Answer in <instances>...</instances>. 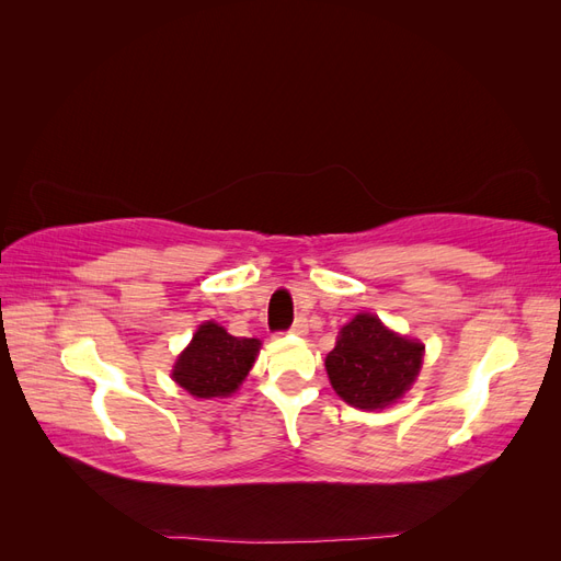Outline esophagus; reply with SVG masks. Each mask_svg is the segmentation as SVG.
<instances>
[{"mask_svg": "<svg viewBox=\"0 0 561 561\" xmlns=\"http://www.w3.org/2000/svg\"><path fill=\"white\" fill-rule=\"evenodd\" d=\"M290 332L293 334H299V336H304V334H307L309 332V320L307 318H297L295 322H293V328H290Z\"/></svg>", "mask_w": 561, "mask_h": 561, "instance_id": "1", "label": "esophagus"}]
</instances>
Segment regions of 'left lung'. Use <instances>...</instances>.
<instances>
[{
	"instance_id": "obj_1",
	"label": "left lung",
	"mask_w": 561,
	"mask_h": 561,
	"mask_svg": "<svg viewBox=\"0 0 561 561\" xmlns=\"http://www.w3.org/2000/svg\"><path fill=\"white\" fill-rule=\"evenodd\" d=\"M421 363L423 344L388 330L377 316L358 313L339 332L325 369L344 402L360 410H383L410 390Z\"/></svg>"
}]
</instances>
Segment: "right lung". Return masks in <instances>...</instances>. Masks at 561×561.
<instances>
[{"label": "right lung", "instance_id": "add662e5", "mask_svg": "<svg viewBox=\"0 0 561 561\" xmlns=\"http://www.w3.org/2000/svg\"><path fill=\"white\" fill-rule=\"evenodd\" d=\"M260 346V339L233 336L208 320L180 353L173 379L196 398H227L248 377Z\"/></svg>", "mask_w": 561, "mask_h": 561}]
</instances>
